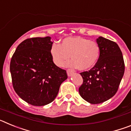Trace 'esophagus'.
Segmentation results:
<instances>
[{"label":"esophagus","mask_w":131,"mask_h":131,"mask_svg":"<svg viewBox=\"0 0 131 131\" xmlns=\"http://www.w3.org/2000/svg\"><path fill=\"white\" fill-rule=\"evenodd\" d=\"M67 73H68V76H71L72 74L73 73V71L71 69H67Z\"/></svg>","instance_id":"obj_1"}]
</instances>
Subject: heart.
I'll list each match as a JSON object with an SVG mask.
<instances>
[{
  "label": "heart",
  "mask_w": 131,
  "mask_h": 131,
  "mask_svg": "<svg viewBox=\"0 0 131 131\" xmlns=\"http://www.w3.org/2000/svg\"><path fill=\"white\" fill-rule=\"evenodd\" d=\"M100 52L98 42L81 37L66 38L60 45L54 43L50 48V54L56 66L63 67L71 56L72 60L69 65L81 70L93 67L100 58Z\"/></svg>",
  "instance_id": "1"
}]
</instances>
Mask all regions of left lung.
Returning a JSON list of instances; mask_svg holds the SVG:
<instances>
[{"label": "left lung", "instance_id": "1", "mask_svg": "<svg viewBox=\"0 0 131 131\" xmlns=\"http://www.w3.org/2000/svg\"><path fill=\"white\" fill-rule=\"evenodd\" d=\"M96 42L101 49L100 58L89 71L80 73L83 82L79 89L81 96L92 104L115 95L125 72L124 60L117 44L102 37Z\"/></svg>", "mask_w": 131, "mask_h": 131}]
</instances>
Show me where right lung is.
Returning <instances> with one entry per match:
<instances>
[{"label": "right lung", "mask_w": 131, "mask_h": 131, "mask_svg": "<svg viewBox=\"0 0 131 131\" xmlns=\"http://www.w3.org/2000/svg\"><path fill=\"white\" fill-rule=\"evenodd\" d=\"M50 37L27 39L21 42L11 58L10 70L15 92L22 100L35 106L51 103L66 71L53 62Z\"/></svg>", "instance_id": "1"}]
</instances>
